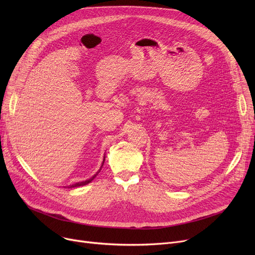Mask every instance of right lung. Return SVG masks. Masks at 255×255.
Masks as SVG:
<instances>
[{
	"label": "right lung",
	"instance_id": "obj_1",
	"mask_svg": "<svg viewBox=\"0 0 255 255\" xmlns=\"http://www.w3.org/2000/svg\"><path fill=\"white\" fill-rule=\"evenodd\" d=\"M104 161H105V156H104V158H103V161H102V164H101V166H100V168H99V170L95 173V175H94L93 177H91L90 179H88V180H86V181H82V182H77V183H74V184H72V185H69V186H64V188H74V187H79V186H85V185H87V184H89V183H91L94 179L96 178V176L98 175V173L100 172V170H101V168H102V166H103V164H104Z\"/></svg>",
	"mask_w": 255,
	"mask_h": 255
}]
</instances>
